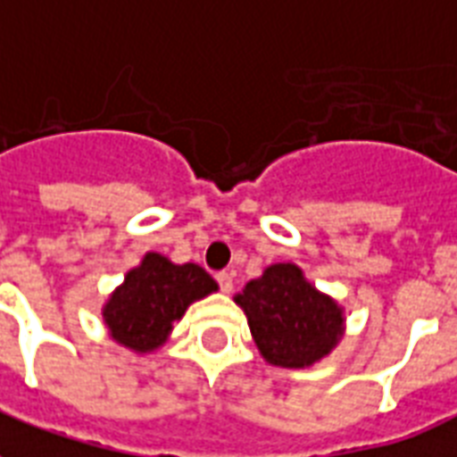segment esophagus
<instances>
[{
    "mask_svg": "<svg viewBox=\"0 0 457 457\" xmlns=\"http://www.w3.org/2000/svg\"><path fill=\"white\" fill-rule=\"evenodd\" d=\"M218 283H220V290L225 292V295H229V292H232V287H235L232 273H228V270H222V273H218Z\"/></svg>",
    "mask_w": 457,
    "mask_h": 457,
    "instance_id": "34e87169",
    "label": "esophagus"
}]
</instances>
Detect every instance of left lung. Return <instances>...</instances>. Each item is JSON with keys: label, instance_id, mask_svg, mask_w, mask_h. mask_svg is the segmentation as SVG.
<instances>
[{"label": "left lung", "instance_id": "8db88e82", "mask_svg": "<svg viewBox=\"0 0 457 457\" xmlns=\"http://www.w3.org/2000/svg\"><path fill=\"white\" fill-rule=\"evenodd\" d=\"M261 357L280 369H309L345 336V306L306 280L297 263H273L235 295Z\"/></svg>", "mask_w": 457, "mask_h": 457}]
</instances>
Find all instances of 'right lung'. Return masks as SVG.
<instances>
[{"mask_svg": "<svg viewBox=\"0 0 457 457\" xmlns=\"http://www.w3.org/2000/svg\"><path fill=\"white\" fill-rule=\"evenodd\" d=\"M218 292V283L196 263H172L145 252L129 268L103 304V323L114 343L136 354H151L170 340L174 321L194 302Z\"/></svg>", "mask_w": 457, "mask_h": 457, "instance_id": "add662e5", "label": "right lung"}]
</instances>
